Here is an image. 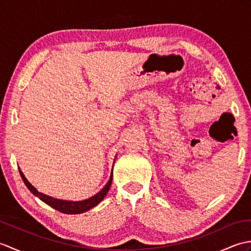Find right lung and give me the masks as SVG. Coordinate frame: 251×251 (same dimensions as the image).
I'll use <instances>...</instances> for the list:
<instances>
[{"label": "right lung", "mask_w": 251, "mask_h": 251, "mask_svg": "<svg viewBox=\"0 0 251 251\" xmlns=\"http://www.w3.org/2000/svg\"><path fill=\"white\" fill-rule=\"evenodd\" d=\"M21 178H23L25 184L26 185V188L30 190V192L32 194H34L35 196L39 197V199L44 201L45 204H47L49 206L55 208L56 210L62 212V214H68V215H75V214H82L84 211L89 210L90 208L95 207L96 205H98L99 202L104 199V196L108 193V191L111 186L112 183V174L109 182L105 184L104 188L101 190L99 193H97L96 195H94L93 197H90L88 200L85 201H62V200H57L54 199V197H50L49 195H45L43 193H40L33 185H32L28 180L25 179V177L24 176V174L21 173V170H19Z\"/></svg>", "instance_id": "1"}]
</instances>
